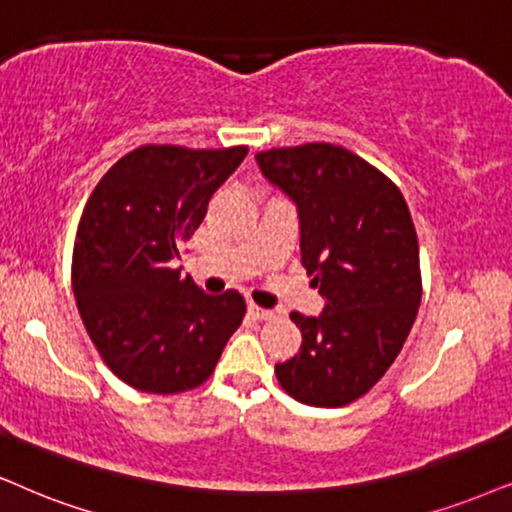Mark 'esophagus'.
I'll use <instances>...</instances> for the list:
<instances>
[{
    "label": "esophagus",
    "instance_id": "1",
    "mask_svg": "<svg viewBox=\"0 0 512 512\" xmlns=\"http://www.w3.org/2000/svg\"><path fill=\"white\" fill-rule=\"evenodd\" d=\"M248 312H250L252 319H257V321H269L271 316H274V312H271V309L257 307V304H248Z\"/></svg>",
    "mask_w": 512,
    "mask_h": 512
}]
</instances>
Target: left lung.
Segmentation results:
<instances>
[{"mask_svg": "<svg viewBox=\"0 0 512 512\" xmlns=\"http://www.w3.org/2000/svg\"><path fill=\"white\" fill-rule=\"evenodd\" d=\"M295 200L302 267L326 297L321 316L290 314L302 347L276 364L290 397L321 409L352 404L394 364L416 321L418 236L399 186L342 146L302 144L255 155Z\"/></svg>", "mask_w": 512, "mask_h": 512, "instance_id": "1", "label": "left lung"}]
</instances>
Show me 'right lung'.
<instances>
[{
    "instance_id": "add662e5",
    "label": "right lung",
    "mask_w": 512,
    "mask_h": 512,
    "mask_svg": "<svg viewBox=\"0 0 512 512\" xmlns=\"http://www.w3.org/2000/svg\"><path fill=\"white\" fill-rule=\"evenodd\" d=\"M248 146L144 144L103 174L73 248V293L103 364L139 392L196 390L241 326L238 290L205 295L170 262Z\"/></svg>"
}]
</instances>
